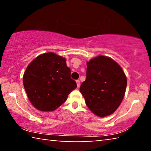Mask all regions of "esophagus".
<instances>
[{
	"instance_id": "1",
	"label": "esophagus",
	"mask_w": 151,
	"mask_h": 151,
	"mask_svg": "<svg viewBox=\"0 0 151 151\" xmlns=\"http://www.w3.org/2000/svg\"><path fill=\"white\" fill-rule=\"evenodd\" d=\"M76 82V85H77V87L78 88V87H80V81L77 80Z\"/></svg>"
}]
</instances>
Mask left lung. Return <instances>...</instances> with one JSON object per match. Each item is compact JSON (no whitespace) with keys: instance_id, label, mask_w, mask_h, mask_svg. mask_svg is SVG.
<instances>
[{"instance_id":"obj_1","label":"left lung","mask_w":151,"mask_h":151,"mask_svg":"<svg viewBox=\"0 0 151 151\" xmlns=\"http://www.w3.org/2000/svg\"><path fill=\"white\" fill-rule=\"evenodd\" d=\"M86 79L80 87L89 109L100 117L115 112L124 98L127 78L118 63L99 55L87 62Z\"/></svg>"}]
</instances>
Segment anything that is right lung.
I'll return each instance as SVG.
<instances>
[{"mask_svg":"<svg viewBox=\"0 0 151 151\" xmlns=\"http://www.w3.org/2000/svg\"><path fill=\"white\" fill-rule=\"evenodd\" d=\"M23 83L31 104L42 112L57 109L77 86L66 59L52 52L40 54L28 64Z\"/></svg>","mask_w":151,"mask_h":151,"instance_id":"right-lung-1","label":"right lung"}]
</instances>
